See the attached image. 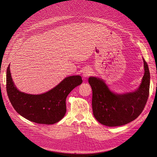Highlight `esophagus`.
I'll list each match as a JSON object with an SVG mask.
<instances>
[{"label": "esophagus", "mask_w": 157, "mask_h": 157, "mask_svg": "<svg viewBox=\"0 0 157 157\" xmlns=\"http://www.w3.org/2000/svg\"><path fill=\"white\" fill-rule=\"evenodd\" d=\"M91 73H92L91 71L89 70V69H87V70H86V71H85L83 72V76L84 78H87V77H88L89 76L91 75Z\"/></svg>", "instance_id": "obj_1"}]
</instances>
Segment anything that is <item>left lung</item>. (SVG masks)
<instances>
[{"instance_id": "obj_1", "label": "left lung", "mask_w": 157, "mask_h": 157, "mask_svg": "<svg viewBox=\"0 0 157 157\" xmlns=\"http://www.w3.org/2000/svg\"><path fill=\"white\" fill-rule=\"evenodd\" d=\"M144 74L142 83L135 92L115 94L99 78L90 77L88 82L92 89L94 116L101 124L117 127L127 124L136 119L143 112L150 94V74L143 59Z\"/></svg>"}]
</instances>
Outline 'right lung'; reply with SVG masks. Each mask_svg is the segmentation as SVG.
Returning a JSON list of instances; mask_svg holds the SVG:
<instances>
[{"mask_svg": "<svg viewBox=\"0 0 157 157\" xmlns=\"http://www.w3.org/2000/svg\"><path fill=\"white\" fill-rule=\"evenodd\" d=\"M82 82L80 76H69L46 93L27 94L14 85L10 65L7 69L6 90L14 109L25 118L39 124L52 125L62 119L66 113V98Z\"/></svg>", "mask_w": 157, "mask_h": 157, "instance_id": "obj_1", "label": "right lung"}]
</instances>
